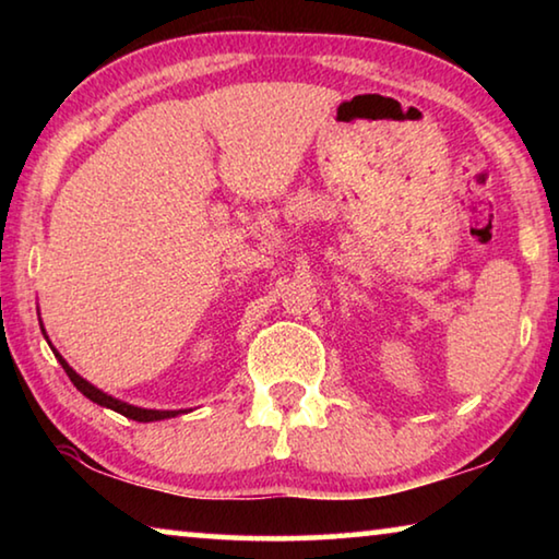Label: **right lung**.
<instances>
[{"label":"right lung","instance_id":"obj_1","mask_svg":"<svg viewBox=\"0 0 559 559\" xmlns=\"http://www.w3.org/2000/svg\"><path fill=\"white\" fill-rule=\"evenodd\" d=\"M56 357H59V362H61V367L66 370V374H69V380L75 384V390H79L81 394H86L91 402H96V404H100V406H108V409L118 412V414H122V416H128V419H135V421H157V419H169V416L182 414V412L140 409V406H132V404L120 402V400H116V396H108L106 392H100L98 386H93L91 382L83 380L81 374H75V372L71 370V367H69V362H66V359H63L59 353H56Z\"/></svg>","mask_w":559,"mask_h":559}]
</instances>
